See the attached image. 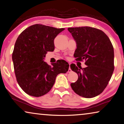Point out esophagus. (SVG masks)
<instances>
[{"label": "esophagus", "instance_id": "obj_1", "mask_svg": "<svg viewBox=\"0 0 124 124\" xmlns=\"http://www.w3.org/2000/svg\"><path fill=\"white\" fill-rule=\"evenodd\" d=\"M69 64H70V63H69ZM72 72V70H71V69H70V67L69 68V69H68V72Z\"/></svg>", "mask_w": 124, "mask_h": 124}]
</instances>
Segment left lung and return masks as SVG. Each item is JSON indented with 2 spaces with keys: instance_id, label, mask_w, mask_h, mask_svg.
Instances as JSON below:
<instances>
[{
  "instance_id": "8db88e82",
  "label": "left lung",
  "mask_w": 124,
  "mask_h": 124,
  "mask_svg": "<svg viewBox=\"0 0 124 124\" xmlns=\"http://www.w3.org/2000/svg\"><path fill=\"white\" fill-rule=\"evenodd\" d=\"M68 30L77 43L76 60H84L87 66L79 68L70 64L71 70L78 76V80L70 86L81 97H95L104 90L114 70L113 45L103 31L94 27H70Z\"/></svg>"
}]
</instances>
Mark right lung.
I'll return each mask as SVG.
<instances>
[{"instance_id": "1", "label": "right lung", "mask_w": 124, "mask_h": 124, "mask_svg": "<svg viewBox=\"0 0 124 124\" xmlns=\"http://www.w3.org/2000/svg\"><path fill=\"white\" fill-rule=\"evenodd\" d=\"M64 29L35 24L17 37L12 59L17 83L26 94L36 97L45 95L51 89L57 76L68 70L70 65L64 60L52 66L44 61L47 52L54 51V38Z\"/></svg>"}]
</instances>
